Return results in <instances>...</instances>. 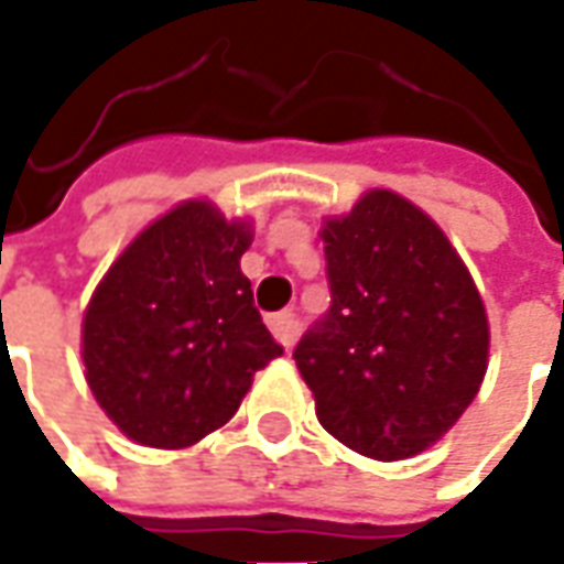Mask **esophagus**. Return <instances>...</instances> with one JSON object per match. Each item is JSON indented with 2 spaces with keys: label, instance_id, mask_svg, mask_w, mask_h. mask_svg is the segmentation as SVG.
I'll return each instance as SVG.
<instances>
[{
  "label": "esophagus",
  "instance_id": "1",
  "mask_svg": "<svg viewBox=\"0 0 564 564\" xmlns=\"http://www.w3.org/2000/svg\"><path fill=\"white\" fill-rule=\"evenodd\" d=\"M271 332H274V338L283 344V347H293L295 338H299V319H295V314H290V311H281V314H274V317L269 319Z\"/></svg>",
  "mask_w": 564,
  "mask_h": 564
}]
</instances>
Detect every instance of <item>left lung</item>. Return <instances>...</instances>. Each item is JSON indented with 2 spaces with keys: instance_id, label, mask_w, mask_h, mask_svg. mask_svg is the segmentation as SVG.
<instances>
[{
  "instance_id": "left-lung-1",
  "label": "left lung",
  "mask_w": 564,
  "mask_h": 564,
  "mask_svg": "<svg viewBox=\"0 0 564 564\" xmlns=\"http://www.w3.org/2000/svg\"><path fill=\"white\" fill-rule=\"evenodd\" d=\"M319 238L332 305L293 354L317 420L368 459L416 456L484 383V299L441 226L392 189L366 193Z\"/></svg>"
}]
</instances>
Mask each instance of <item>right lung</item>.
I'll use <instances>...</instances> for the list:
<instances>
[{"mask_svg": "<svg viewBox=\"0 0 564 564\" xmlns=\"http://www.w3.org/2000/svg\"><path fill=\"white\" fill-rule=\"evenodd\" d=\"M245 220L181 202L120 253L84 314L96 402L144 447L181 449L229 423L283 347L253 305Z\"/></svg>", "mask_w": 564, "mask_h": 564, "instance_id": "1", "label": "right lung"}]
</instances>
